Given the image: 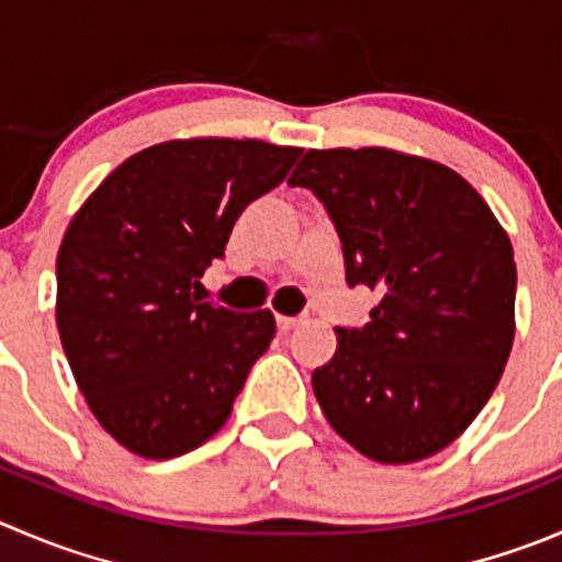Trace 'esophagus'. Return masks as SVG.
Masks as SVG:
<instances>
[{
	"label": "esophagus",
	"mask_w": 562,
	"mask_h": 562,
	"mask_svg": "<svg viewBox=\"0 0 562 562\" xmlns=\"http://www.w3.org/2000/svg\"><path fill=\"white\" fill-rule=\"evenodd\" d=\"M276 323H278V330H281V334H290V330H295L297 325L303 323V319H297V317H278Z\"/></svg>",
	"instance_id": "esophagus-1"
}]
</instances>
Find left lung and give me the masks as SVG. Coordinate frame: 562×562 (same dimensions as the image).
<instances>
[{
	"mask_svg": "<svg viewBox=\"0 0 562 562\" xmlns=\"http://www.w3.org/2000/svg\"><path fill=\"white\" fill-rule=\"evenodd\" d=\"M292 187L328 210L347 284L381 295L364 328H336L314 370L325 419L378 463L450 447L499 383L516 334L505 228L452 168L392 148L306 151Z\"/></svg>",
	"mask_w": 562,
	"mask_h": 562,
	"instance_id": "8db88e82",
	"label": "left lung"
}]
</instances>
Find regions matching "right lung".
<instances>
[{
  "mask_svg": "<svg viewBox=\"0 0 562 562\" xmlns=\"http://www.w3.org/2000/svg\"><path fill=\"white\" fill-rule=\"evenodd\" d=\"M303 148L192 137L117 165L68 223L57 254V330L99 425L151 461L210 441L270 347V308L204 303L245 206L286 179Z\"/></svg>",
  "mask_w": 562,
  "mask_h": 562,
  "instance_id": "add662e5",
  "label": "right lung"
}]
</instances>
